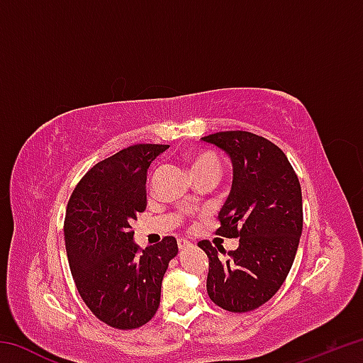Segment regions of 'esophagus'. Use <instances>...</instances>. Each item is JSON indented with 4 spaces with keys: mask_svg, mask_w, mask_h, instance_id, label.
Listing matches in <instances>:
<instances>
[{
    "mask_svg": "<svg viewBox=\"0 0 363 363\" xmlns=\"http://www.w3.org/2000/svg\"><path fill=\"white\" fill-rule=\"evenodd\" d=\"M177 247H179V250H186L189 247H192V243L186 240V238H179V240H177Z\"/></svg>",
    "mask_w": 363,
    "mask_h": 363,
    "instance_id": "esophagus-1",
    "label": "esophagus"
}]
</instances>
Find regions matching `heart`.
Segmentation results:
<instances>
[{
  "mask_svg": "<svg viewBox=\"0 0 363 363\" xmlns=\"http://www.w3.org/2000/svg\"><path fill=\"white\" fill-rule=\"evenodd\" d=\"M189 160H190V164H192L194 171H200V169H206V168H219L218 157L208 150L192 153V155L189 157Z\"/></svg>",
  "mask_w": 363,
  "mask_h": 363,
  "instance_id": "b5f03b06",
  "label": "heart"
}]
</instances>
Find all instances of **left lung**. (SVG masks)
Instances as JSON below:
<instances>
[{"label":"left lung","instance_id":"left-lung-1","mask_svg":"<svg viewBox=\"0 0 363 363\" xmlns=\"http://www.w3.org/2000/svg\"><path fill=\"white\" fill-rule=\"evenodd\" d=\"M201 139L230 158L232 187L218 214V233L240 238L229 253L206 240L199 243L210 259L208 296L225 311H253L279 291L296 256L303 232L298 176L277 145L253 133Z\"/></svg>","mask_w":363,"mask_h":363}]
</instances>
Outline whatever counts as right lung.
I'll use <instances>...</instances> for the list:
<instances>
[{
	"label": "right lung",
	"instance_id": "add662e5",
	"mask_svg": "<svg viewBox=\"0 0 363 363\" xmlns=\"http://www.w3.org/2000/svg\"><path fill=\"white\" fill-rule=\"evenodd\" d=\"M168 145L139 144L91 168L67 205L64 235L77 290L113 328L145 325L160 306L162 280L177 255L174 237L140 251L131 223L145 210L147 171Z\"/></svg>",
	"mask_w": 363,
	"mask_h": 363
}]
</instances>
